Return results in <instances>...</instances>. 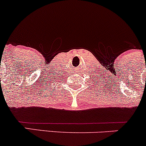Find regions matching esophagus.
<instances>
[{"mask_svg": "<svg viewBox=\"0 0 146 146\" xmlns=\"http://www.w3.org/2000/svg\"><path fill=\"white\" fill-rule=\"evenodd\" d=\"M76 73H78V72H81V70H80V67H78L76 69Z\"/></svg>", "mask_w": 146, "mask_h": 146, "instance_id": "34e87169", "label": "esophagus"}]
</instances>
